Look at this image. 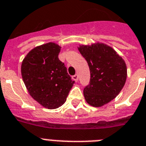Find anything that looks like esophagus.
Masks as SVG:
<instances>
[{
	"instance_id": "1",
	"label": "esophagus",
	"mask_w": 146,
	"mask_h": 146,
	"mask_svg": "<svg viewBox=\"0 0 146 146\" xmlns=\"http://www.w3.org/2000/svg\"><path fill=\"white\" fill-rule=\"evenodd\" d=\"M72 79L74 80L75 82H77L78 80V74H74V75L72 76Z\"/></svg>"
}]
</instances>
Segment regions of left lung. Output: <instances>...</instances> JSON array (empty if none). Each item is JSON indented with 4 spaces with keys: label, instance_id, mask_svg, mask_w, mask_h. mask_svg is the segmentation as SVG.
<instances>
[{
    "label": "left lung",
    "instance_id": "obj_1",
    "mask_svg": "<svg viewBox=\"0 0 146 146\" xmlns=\"http://www.w3.org/2000/svg\"><path fill=\"white\" fill-rule=\"evenodd\" d=\"M78 50L90 70V84L84 90L85 100L92 107H102L113 100L125 86L126 63L113 48L104 43L80 44Z\"/></svg>",
    "mask_w": 146,
    "mask_h": 146
}]
</instances>
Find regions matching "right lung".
Returning a JSON list of instances; mask_svg holds the SVG:
<instances>
[{
  "label": "right lung",
  "instance_id": "right-lung-1",
  "mask_svg": "<svg viewBox=\"0 0 146 146\" xmlns=\"http://www.w3.org/2000/svg\"><path fill=\"white\" fill-rule=\"evenodd\" d=\"M61 47L54 42L37 46L21 63V76L31 97L48 109H56L66 102L74 84L64 63L59 60Z\"/></svg>",
  "mask_w": 146,
  "mask_h": 146
}]
</instances>
